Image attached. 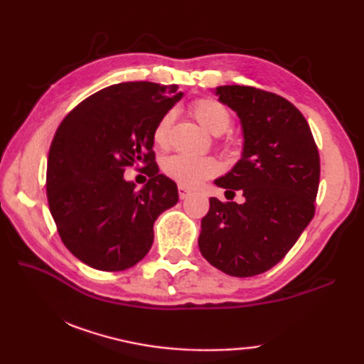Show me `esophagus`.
Segmentation results:
<instances>
[{
  "label": "esophagus",
  "mask_w": 364,
  "mask_h": 364,
  "mask_svg": "<svg viewBox=\"0 0 364 364\" xmlns=\"http://www.w3.org/2000/svg\"><path fill=\"white\" fill-rule=\"evenodd\" d=\"M178 196H180L181 200L188 198L191 196V189H188L186 186H178Z\"/></svg>",
  "instance_id": "1"
}]
</instances>
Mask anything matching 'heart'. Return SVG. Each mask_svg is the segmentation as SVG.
<instances>
[{"instance_id": "1", "label": "heart", "mask_w": 364, "mask_h": 364, "mask_svg": "<svg viewBox=\"0 0 364 364\" xmlns=\"http://www.w3.org/2000/svg\"><path fill=\"white\" fill-rule=\"evenodd\" d=\"M194 119L208 133L222 134L231 125V114L227 106L213 98H200L189 107ZM173 115H162L153 131V141L158 146H166L168 142L170 127ZM162 172L183 186L194 188L197 184L219 173L218 161L210 156H191V154H173L162 161Z\"/></svg>"}]
</instances>
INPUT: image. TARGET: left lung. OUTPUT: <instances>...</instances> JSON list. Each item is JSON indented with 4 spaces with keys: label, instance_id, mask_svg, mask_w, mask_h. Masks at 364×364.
<instances>
[{
    "label": "left lung",
    "instance_id": "obj_1",
    "mask_svg": "<svg viewBox=\"0 0 364 364\" xmlns=\"http://www.w3.org/2000/svg\"><path fill=\"white\" fill-rule=\"evenodd\" d=\"M242 128V156L214 183L244 202L210 198L198 247L203 258L231 277L266 272L296 244L314 215L319 151L296 106L249 86L215 87Z\"/></svg>",
    "mask_w": 364,
    "mask_h": 364
}]
</instances>
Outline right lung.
Returning <instances> with one entry per match:
<instances>
[{
  "mask_svg": "<svg viewBox=\"0 0 364 364\" xmlns=\"http://www.w3.org/2000/svg\"><path fill=\"white\" fill-rule=\"evenodd\" d=\"M176 86L120 82L84 100L60 123L50 146L46 197L64 245L98 270L119 272L153 244V223L178 202L175 181L154 162L153 131L183 97ZM146 164L139 191L122 173Z\"/></svg>",
  "mask_w": 364,
  "mask_h": 364,
  "instance_id": "1",
  "label": "right lung"
}]
</instances>
